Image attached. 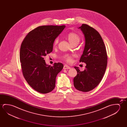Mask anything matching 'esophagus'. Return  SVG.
<instances>
[{"label":"esophagus","instance_id":"1","mask_svg":"<svg viewBox=\"0 0 127 127\" xmlns=\"http://www.w3.org/2000/svg\"><path fill=\"white\" fill-rule=\"evenodd\" d=\"M70 69V67L68 66V65H64L63 67V69Z\"/></svg>","mask_w":127,"mask_h":127}]
</instances>
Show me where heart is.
<instances>
[{
	"mask_svg": "<svg viewBox=\"0 0 127 127\" xmlns=\"http://www.w3.org/2000/svg\"><path fill=\"white\" fill-rule=\"evenodd\" d=\"M66 37L71 45L74 43L78 44L81 40V37H80V36L77 33H75V32L69 33L67 35ZM58 43V38H56L54 40V46H57ZM64 60L67 63H71L73 60L72 57L68 56V55H67L64 57Z\"/></svg>",
	"mask_w": 127,
	"mask_h": 127,
	"instance_id": "obj_1",
	"label": "heart"
}]
</instances>
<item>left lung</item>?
<instances>
[{"instance_id": "8db88e82", "label": "left lung", "mask_w": 127, "mask_h": 127, "mask_svg": "<svg viewBox=\"0 0 127 127\" xmlns=\"http://www.w3.org/2000/svg\"><path fill=\"white\" fill-rule=\"evenodd\" d=\"M85 37V44L80 62L86 63L83 71L74 67L77 74L73 79L77 90L87 92L97 86L101 81L107 65L108 56L106 47L100 33L86 24L79 27Z\"/></svg>"}]
</instances>
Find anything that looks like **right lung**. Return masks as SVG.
<instances>
[{"label": "right lung", "mask_w": 127, "mask_h": 127, "mask_svg": "<svg viewBox=\"0 0 127 127\" xmlns=\"http://www.w3.org/2000/svg\"><path fill=\"white\" fill-rule=\"evenodd\" d=\"M65 26H42L32 30L21 44L20 61L23 77L35 91L42 94L52 91L55 86L57 75L63 64H46L44 57L52 52L54 40Z\"/></svg>", "instance_id": "add662e5"}]
</instances>
